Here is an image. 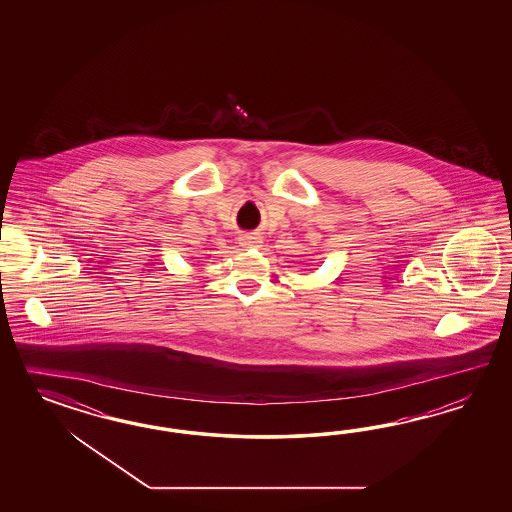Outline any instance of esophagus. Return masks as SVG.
<instances>
[{
  "label": "esophagus",
  "mask_w": 512,
  "mask_h": 512,
  "mask_svg": "<svg viewBox=\"0 0 512 512\" xmlns=\"http://www.w3.org/2000/svg\"><path fill=\"white\" fill-rule=\"evenodd\" d=\"M238 240L242 248H259L263 244V240L257 234H242Z\"/></svg>",
  "instance_id": "esophagus-1"
}]
</instances>
